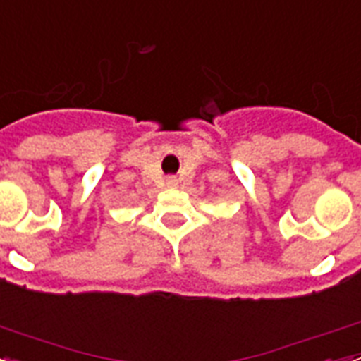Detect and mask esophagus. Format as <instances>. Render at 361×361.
I'll return each mask as SVG.
<instances>
[{
	"label": "esophagus",
	"instance_id": "esophagus-1",
	"mask_svg": "<svg viewBox=\"0 0 361 361\" xmlns=\"http://www.w3.org/2000/svg\"><path fill=\"white\" fill-rule=\"evenodd\" d=\"M177 177H173V175H169L168 178H166V184H168V186H177Z\"/></svg>",
	"mask_w": 361,
	"mask_h": 361
}]
</instances>
